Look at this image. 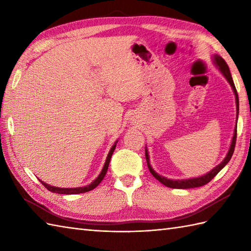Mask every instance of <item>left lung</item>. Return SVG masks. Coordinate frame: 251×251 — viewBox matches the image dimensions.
<instances>
[{"label": "left lung", "instance_id": "left-lung-1", "mask_svg": "<svg viewBox=\"0 0 251 251\" xmlns=\"http://www.w3.org/2000/svg\"><path fill=\"white\" fill-rule=\"evenodd\" d=\"M212 62H214V65L216 66V68L219 70L222 75L226 77V81L228 82V84L231 85V87L233 89V93L235 95V102H236V125H235V128H234V132H233V138H232V141H231V146L230 149H228V151L226 153V155L225 157V159L219 164L217 165V166L211 169L209 173H207L202 176H200V177H195V178H189V179H168L166 177H164V176H161L159 174H157L155 170H154L151 166L150 164V156H149V153H148V149L146 147V158H147V163H148V167L149 170H150V173L153 175L154 178H156L159 182L162 184L168 186V188H172V189H193V188H199V186L201 185H205L207 184L209 181L215 177V176L220 172V170L226 166V165L230 162V159L233 155V152H234V149H235V142H236V130H237V117H238V95L236 92V88H235V85H234L233 82V78L231 75V72H230V69H228V66L226 65V62L225 61V59L219 55H214L212 56Z\"/></svg>", "mask_w": 251, "mask_h": 251}]
</instances>
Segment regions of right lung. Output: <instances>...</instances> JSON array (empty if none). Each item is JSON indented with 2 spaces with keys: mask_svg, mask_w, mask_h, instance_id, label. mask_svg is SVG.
Listing matches in <instances>:
<instances>
[{
  "mask_svg": "<svg viewBox=\"0 0 251 251\" xmlns=\"http://www.w3.org/2000/svg\"><path fill=\"white\" fill-rule=\"evenodd\" d=\"M119 140H116L114 142V145L112 146L111 150L109 151V154L108 156H106V159H105V163L103 165V168L102 170H101V173L99 174V176L97 178H96L92 183L88 184V185H84V186H79V188H58V186H52L50 184H47L45 182H43V181L40 180L42 184H43L45 188L52 192V193H58V194H79V193H85V192H88V191H92L94 190L96 186H97L101 181H102V179L104 178V176L106 174V172H108V167H109V164H110V159H111V156L112 154H113L115 148H116V143Z\"/></svg>",
  "mask_w": 251,
  "mask_h": 251,
  "instance_id": "right-lung-1",
  "label": "right lung"
}]
</instances>
